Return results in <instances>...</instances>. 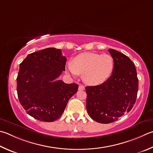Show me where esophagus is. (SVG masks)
Listing matches in <instances>:
<instances>
[{"label": "esophagus", "mask_w": 153, "mask_h": 153, "mask_svg": "<svg viewBox=\"0 0 153 153\" xmlns=\"http://www.w3.org/2000/svg\"><path fill=\"white\" fill-rule=\"evenodd\" d=\"M79 90H85V87L84 85H79Z\"/></svg>", "instance_id": "34e87169"}]
</instances>
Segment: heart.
Listing matches in <instances>:
<instances>
[{"instance_id": "b5f03b06", "label": "heart", "mask_w": 153, "mask_h": 153, "mask_svg": "<svg viewBox=\"0 0 153 153\" xmlns=\"http://www.w3.org/2000/svg\"><path fill=\"white\" fill-rule=\"evenodd\" d=\"M113 58L108 54L91 52L77 55L67 64V70L73 76L83 75L84 81L89 85H98L104 83L112 75Z\"/></svg>"}]
</instances>
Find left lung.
Segmentation results:
<instances>
[{
	"label": "left lung",
	"instance_id": "left-lung-1",
	"mask_svg": "<svg viewBox=\"0 0 153 153\" xmlns=\"http://www.w3.org/2000/svg\"><path fill=\"white\" fill-rule=\"evenodd\" d=\"M108 51L114 60L113 72L101 85L85 87L89 116L102 124L113 123L131 110L137 100V69L128 57L116 50Z\"/></svg>",
	"mask_w": 153,
	"mask_h": 153
}]
</instances>
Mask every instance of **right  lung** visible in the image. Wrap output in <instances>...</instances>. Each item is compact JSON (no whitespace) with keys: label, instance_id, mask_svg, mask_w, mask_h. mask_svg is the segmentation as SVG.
I'll use <instances>...</instances> for the list:
<instances>
[{"label":"right lung","instance_id":"add662e5","mask_svg":"<svg viewBox=\"0 0 153 153\" xmlns=\"http://www.w3.org/2000/svg\"><path fill=\"white\" fill-rule=\"evenodd\" d=\"M61 49L49 48L29 54L19 65L16 90L29 115L42 122L60 118L78 85L57 80L65 69Z\"/></svg>","mask_w":153,"mask_h":153}]
</instances>
